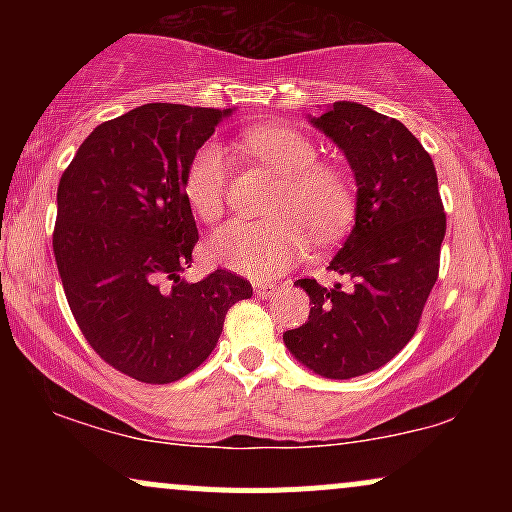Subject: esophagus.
Segmentation results:
<instances>
[{
    "mask_svg": "<svg viewBox=\"0 0 512 512\" xmlns=\"http://www.w3.org/2000/svg\"><path fill=\"white\" fill-rule=\"evenodd\" d=\"M252 289H255V293L260 298H269L276 291V284H272V281H255V284H252Z\"/></svg>",
    "mask_w": 512,
    "mask_h": 512,
    "instance_id": "esophagus-1",
    "label": "esophagus"
}]
</instances>
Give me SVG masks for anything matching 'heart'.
<instances>
[{"mask_svg":"<svg viewBox=\"0 0 512 512\" xmlns=\"http://www.w3.org/2000/svg\"><path fill=\"white\" fill-rule=\"evenodd\" d=\"M245 146L279 175V187L267 204L269 219L231 221L209 240L211 260L272 281L308 252L310 236L327 245L354 221V182L342 168L317 161V146L291 127L267 125L245 134ZM228 161L216 144H204L185 173V199L204 223L226 209Z\"/></svg>","mask_w":512,"mask_h":512,"instance_id":"b5f03b06","label":"heart"}]
</instances>
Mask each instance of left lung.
<instances>
[{"mask_svg": "<svg viewBox=\"0 0 512 512\" xmlns=\"http://www.w3.org/2000/svg\"><path fill=\"white\" fill-rule=\"evenodd\" d=\"M310 122L349 158L356 226L327 267L344 284L296 281L313 308L284 344L317 375L349 380L383 368L414 337L438 279L445 211L431 156L395 117L339 101Z\"/></svg>", "mask_w": 512, "mask_h": 512, "instance_id": "1", "label": "left lung"}]
</instances>
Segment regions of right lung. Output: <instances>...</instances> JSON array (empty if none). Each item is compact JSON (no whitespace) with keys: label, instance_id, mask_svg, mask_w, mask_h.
<instances>
[{"label":"right lung","instance_id":"right-lung-1","mask_svg":"<svg viewBox=\"0 0 512 512\" xmlns=\"http://www.w3.org/2000/svg\"><path fill=\"white\" fill-rule=\"evenodd\" d=\"M231 110L146 103L103 122L57 187L52 250L91 349L139 383L166 385L207 361L248 279H182L199 233L185 199L197 149Z\"/></svg>","mask_w":512,"mask_h":512}]
</instances>
